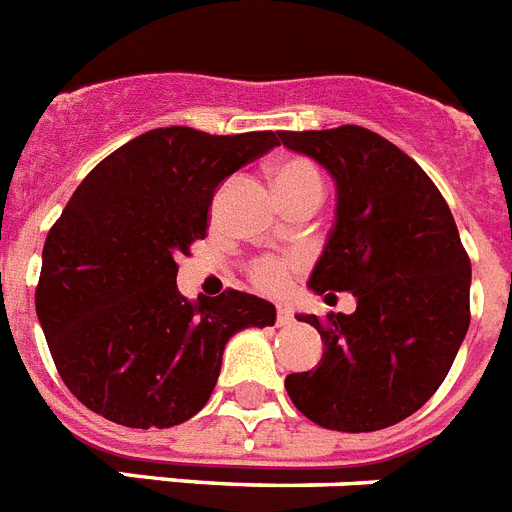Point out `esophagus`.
<instances>
[{
  "label": "esophagus",
  "mask_w": 512,
  "mask_h": 512,
  "mask_svg": "<svg viewBox=\"0 0 512 512\" xmlns=\"http://www.w3.org/2000/svg\"><path fill=\"white\" fill-rule=\"evenodd\" d=\"M291 320H294V315H291L289 304H286V302L278 304V307H276V322H278V325H281V328H283V325H291Z\"/></svg>",
  "instance_id": "esophagus-1"
}]
</instances>
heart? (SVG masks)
<instances>
[{
    "instance_id": "1",
    "label": "heart",
    "mask_w": 512,
    "mask_h": 512,
    "mask_svg": "<svg viewBox=\"0 0 512 512\" xmlns=\"http://www.w3.org/2000/svg\"><path fill=\"white\" fill-rule=\"evenodd\" d=\"M273 187H276L281 200L283 197L299 195V192H317V195H322V176L315 163L307 161V158H283V161L273 166ZM296 268H299V257L263 255L249 263L247 273L257 289L276 294V291H281L289 283V276Z\"/></svg>"
}]
</instances>
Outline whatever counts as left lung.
I'll return each mask as SVG.
<instances>
[{
	"instance_id": "1",
	"label": "left lung",
	"mask_w": 512,
	"mask_h": 512,
	"mask_svg": "<svg viewBox=\"0 0 512 512\" xmlns=\"http://www.w3.org/2000/svg\"><path fill=\"white\" fill-rule=\"evenodd\" d=\"M338 187L336 223L309 289L356 296V312L299 320L325 351L286 377L294 406L336 432H377L419 411L448 377L466 338L471 260L445 197L411 156L356 124L278 132Z\"/></svg>"
}]
</instances>
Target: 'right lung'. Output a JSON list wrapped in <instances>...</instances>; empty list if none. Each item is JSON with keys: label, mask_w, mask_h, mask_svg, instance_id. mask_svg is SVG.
<instances>
[{"label": "right lung", "mask_w": 512, "mask_h": 512, "mask_svg": "<svg viewBox=\"0 0 512 512\" xmlns=\"http://www.w3.org/2000/svg\"><path fill=\"white\" fill-rule=\"evenodd\" d=\"M278 145L276 132L158 127L103 158L44 244L36 312L77 401L135 429L182 424L208 403L223 349L276 307L244 291L195 302L176 260L208 236L216 187Z\"/></svg>", "instance_id": "right-lung-1"}]
</instances>
